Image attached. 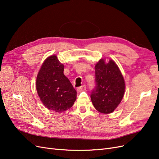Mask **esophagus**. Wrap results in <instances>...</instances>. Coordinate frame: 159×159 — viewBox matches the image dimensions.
Returning <instances> with one entry per match:
<instances>
[{
	"instance_id": "obj_1",
	"label": "esophagus",
	"mask_w": 159,
	"mask_h": 159,
	"mask_svg": "<svg viewBox=\"0 0 159 159\" xmlns=\"http://www.w3.org/2000/svg\"><path fill=\"white\" fill-rule=\"evenodd\" d=\"M86 89V85H83L80 86V87L78 88V89H77V91H79V92H81V91H85Z\"/></svg>"
}]
</instances>
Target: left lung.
Listing matches in <instances>:
<instances>
[{"label": "left lung", "instance_id": "obj_1", "mask_svg": "<svg viewBox=\"0 0 159 159\" xmlns=\"http://www.w3.org/2000/svg\"><path fill=\"white\" fill-rule=\"evenodd\" d=\"M95 88L91 93L94 107L107 114L114 111L123 98L125 84L121 71L115 62L108 63L101 59L95 66Z\"/></svg>", "mask_w": 159, "mask_h": 159}]
</instances>
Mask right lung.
Listing matches in <instances>:
<instances>
[{
	"instance_id": "1",
	"label": "right lung",
	"mask_w": 159,
	"mask_h": 159,
	"mask_svg": "<svg viewBox=\"0 0 159 159\" xmlns=\"http://www.w3.org/2000/svg\"><path fill=\"white\" fill-rule=\"evenodd\" d=\"M57 56H50L42 64L36 78V87L41 102L46 108L57 113L71 107L77 96Z\"/></svg>"
}]
</instances>
